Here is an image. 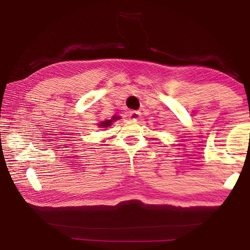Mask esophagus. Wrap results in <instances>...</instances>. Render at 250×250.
I'll return each mask as SVG.
<instances>
[{
	"instance_id": "1",
	"label": "esophagus",
	"mask_w": 250,
	"mask_h": 250,
	"mask_svg": "<svg viewBox=\"0 0 250 250\" xmlns=\"http://www.w3.org/2000/svg\"><path fill=\"white\" fill-rule=\"evenodd\" d=\"M140 116H141V113L139 112V111H131V112L129 113V118H130V120H133V121L138 120L139 118H140Z\"/></svg>"
}]
</instances>
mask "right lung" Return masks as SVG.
<instances>
[{"instance_id": "obj_1", "label": "right lung", "mask_w": 250, "mask_h": 250, "mask_svg": "<svg viewBox=\"0 0 250 250\" xmlns=\"http://www.w3.org/2000/svg\"><path fill=\"white\" fill-rule=\"evenodd\" d=\"M113 120H115V118H112L111 120H105V121H103V122H101V124H99L98 125H99V126H101V128H105V126L111 125V124L113 122Z\"/></svg>"}]
</instances>
